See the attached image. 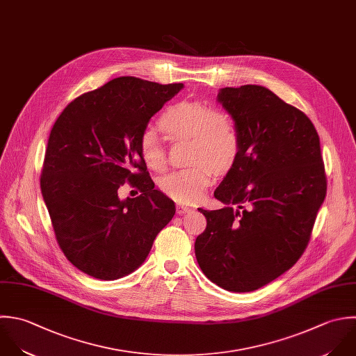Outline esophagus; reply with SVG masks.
Segmentation results:
<instances>
[{
  "label": "esophagus",
  "mask_w": 356,
  "mask_h": 356,
  "mask_svg": "<svg viewBox=\"0 0 356 356\" xmlns=\"http://www.w3.org/2000/svg\"><path fill=\"white\" fill-rule=\"evenodd\" d=\"M194 208L193 207H190V205H184V204H177L176 205V211H177V213L179 215H181V213H187V212H191Z\"/></svg>",
  "instance_id": "esophagus-1"
}]
</instances>
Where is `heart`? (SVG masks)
Returning a JSON list of instances; mask_svg holds the SVG:
<instances>
[{
  "instance_id": "b5f03b06",
  "label": "heart",
  "mask_w": 356,
  "mask_h": 356,
  "mask_svg": "<svg viewBox=\"0 0 356 356\" xmlns=\"http://www.w3.org/2000/svg\"><path fill=\"white\" fill-rule=\"evenodd\" d=\"M158 123L173 138H190L188 162L193 163L163 177L161 188L176 201L195 202L211 184L213 169L220 172L234 162L240 148L236 122L222 108H209L200 101H181L170 105ZM138 151L151 170H165L166 154L152 130L141 134Z\"/></svg>"
}]
</instances>
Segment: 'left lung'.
<instances>
[{
    "mask_svg": "<svg viewBox=\"0 0 356 356\" xmlns=\"http://www.w3.org/2000/svg\"><path fill=\"white\" fill-rule=\"evenodd\" d=\"M218 101L236 122L240 148L213 194L226 207L198 208L207 229L194 248L211 282L250 293L301 258L327 181L319 134L302 111L255 84L222 88Z\"/></svg>",
    "mask_w": 356,
    "mask_h": 356,
    "instance_id": "8db88e82",
    "label": "left lung"
}]
</instances>
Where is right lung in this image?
I'll use <instances>...</instances> for the list:
<instances>
[{"instance_id": "obj_1", "label": "right lung", "mask_w": 356, "mask_h": 356, "mask_svg": "<svg viewBox=\"0 0 356 356\" xmlns=\"http://www.w3.org/2000/svg\"><path fill=\"white\" fill-rule=\"evenodd\" d=\"M183 83L113 79L73 99L49 133L40 187L67 261L99 280L130 275L172 220L175 202L151 180L138 141ZM126 181L142 194L120 200Z\"/></svg>"}]
</instances>
